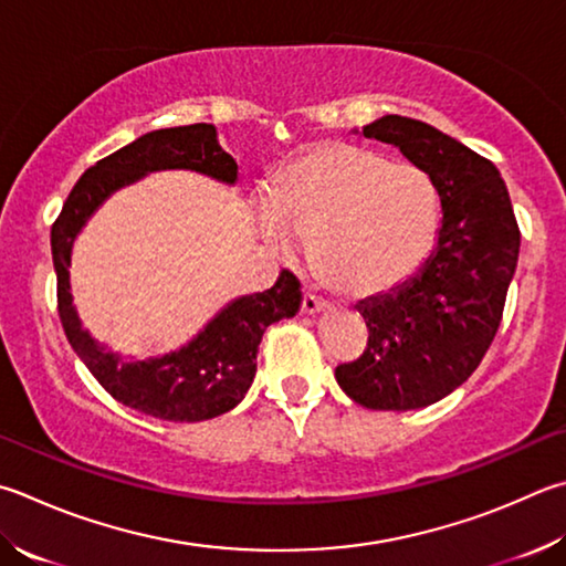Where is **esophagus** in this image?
I'll return each instance as SVG.
<instances>
[{
	"label": "esophagus",
	"mask_w": 566,
	"mask_h": 566,
	"mask_svg": "<svg viewBox=\"0 0 566 566\" xmlns=\"http://www.w3.org/2000/svg\"><path fill=\"white\" fill-rule=\"evenodd\" d=\"M326 306L328 304L322 300V296H316L314 292H306L304 294V302H302V312L304 314H318V312H324Z\"/></svg>",
	"instance_id": "34e87169"
}]
</instances>
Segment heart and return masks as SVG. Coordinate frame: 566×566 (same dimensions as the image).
Returning <instances> with one entry per match:
<instances>
[{
  "label": "heart",
  "mask_w": 566,
  "mask_h": 566,
  "mask_svg": "<svg viewBox=\"0 0 566 566\" xmlns=\"http://www.w3.org/2000/svg\"><path fill=\"white\" fill-rule=\"evenodd\" d=\"M262 234L292 256L304 240L346 294H374L413 274L433 248L438 190L426 170L354 143H318L272 182Z\"/></svg>",
  "instance_id": "heart-1"
}]
</instances>
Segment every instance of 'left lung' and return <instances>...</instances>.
<instances>
[{
	"label": "left lung",
	"instance_id": "left-lung-1",
	"mask_svg": "<svg viewBox=\"0 0 566 566\" xmlns=\"http://www.w3.org/2000/svg\"><path fill=\"white\" fill-rule=\"evenodd\" d=\"M364 136L428 172L443 220L413 276L356 304L368 344L356 361L336 366V384L371 410L426 408L465 384L495 338L520 228L500 170L460 140L403 116L368 123Z\"/></svg>",
	"mask_w": 566,
	"mask_h": 566
}]
</instances>
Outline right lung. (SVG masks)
Segmentation results:
<instances>
[{"mask_svg": "<svg viewBox=\"0 0 566 566\" xmlns=\"http://www.w3.org/2000/svg\"><path fill=\"white\" fill-rule=\"evenodd\" d=\"M158 170H195L224 185L238 182V163L220 148L212 123L153 130L98 160L78 178L51 228L59 316L71 348L118 403L160 420L198 423L228 413L244 398L264 328L300 312L302 290L300 280L282 270L272 290L232 300L198 336L163 356L126 358L96 342L81 324L71 296L69 266L76 234L113 192Z\"/></svg>", "mask_w": 566, "mask_h": 566, "instance_id": "add662e5", "label": "right lung"}]
</instances>
